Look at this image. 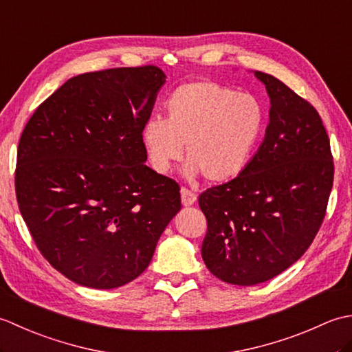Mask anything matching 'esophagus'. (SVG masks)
I'll return each mask as SVG.
<instances>
[{"label":"esophagus","instance_id":"obj_1","mask_svg":"<svg viewBox=\"0 0 352 352\" xmlns=\"http://www.w3.org/2000/svg\"><path fill=\"white\" fill-rule=\"evenodd\" d=\"M180 192H182V203H183V206L189 207V206H192L197 201V195L192 190L186 189V188H182Z\"/></svg>","mask_w":352,"mask_h":352}]
</instances>
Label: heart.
Listing matches in <instances>:
<instances>
[{"instance_id":"obj_1","label":"heart","mask_w":352,"mask_h":352,"mask_svg":"<svg viewBox=\"0 0 352 352\" xmlns=\"http://www.w3.org/2000/svg\"><path fill=\"white\" fill-rule=\"evenodd\" d=\"M166 121L149 118L142 126V145L157 174H168L183 157L184 174H203L223 183L248 168L265 133L266 111L251 94H239L213 81H190L166 101Z\"/></svg>"}]
</instances>
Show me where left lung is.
Wrapping results in <instances>:
<instances>
[{"mask_svg": "<svg viewBox=\"0 0 352 352\" xmlns=\"http://www.w3.org/2000/svg\"><path fill=\"white\" fill-rule=\"evenodd\" d=\"M271 100L265 139L241 175L199 195L208 271L254 286L286 271L318 234L333 188L330 139L316 109L269 74L254 72Z\"/></svg>", "mask_w": 352, "mask_h": 352, "instance_id": "8db88e82", "label": "left lung"}]
</instances>
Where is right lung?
<instances>
[{
    "label": "right lung",
    "mask_w": 352,
    "mask_h": 352,
    "mask_svg": "<svg viewBox=\"0 0 352 352\" xmlns=\"http://www.w3.org/2000/svg\"><path fill=\"white\" fill-rule=\"evenodd\" d=\"M164 81L153 65L81 74L22 131L21 214L42 256L80 286L115 289L138 278L182 208L178 184L146 166L142 145Z\"/></svg>",
    "instance_id": "add662e5"
}]
</instances>
